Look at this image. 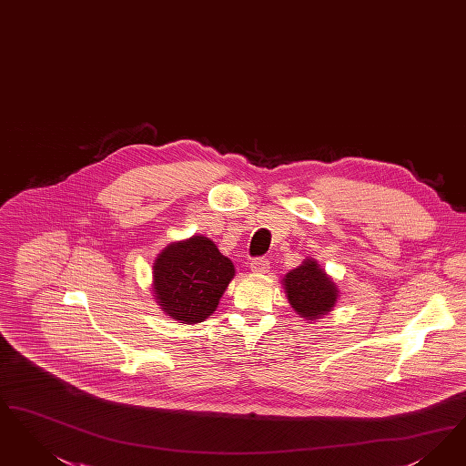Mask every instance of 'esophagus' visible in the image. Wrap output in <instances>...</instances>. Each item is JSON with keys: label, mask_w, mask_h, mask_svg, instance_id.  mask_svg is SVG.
<instances>
[{"label": "esophagus", "mask_w": 466, "mask_h": 466, "mask_svg": "<svg viewBox=\"0 0 466 466\" xmlns=\"http://www.w3.org/2000/svg\"><path fill=\"white\" fill-rule=\"evenodd\" d=\"M270 268V263L267 258H257V260L251 261V272L255 274H267Z\"/></svg>", "instance_id": "esophagus-1"}]
</instances>
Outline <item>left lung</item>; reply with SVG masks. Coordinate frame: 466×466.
I'll use <instances>...</instances> for the list:
<instances>
[{"label":"left lung","mask_w":466,"mask_h":466,"mask_svg":"<svg viewBox=\"0 0 466 466\" xmlns=\"http://www.w3.org/2000/svg\"><path fill=\"white\" fill-rule=\"evenodd\" d=\"M282 288L289 305L299 317L316 320L335 309L339 297L338 286L314 258H305L297 268L282 278Z\"/></svg>","instance_id":"left-lung-1"}]
</instances>
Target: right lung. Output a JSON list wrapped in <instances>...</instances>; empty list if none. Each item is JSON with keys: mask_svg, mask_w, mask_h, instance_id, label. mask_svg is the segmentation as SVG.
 Returning <instances> with one entry per match:
<instances>
[{"mask_svg": "<svg viewBox=\"0 0 466 466\" xmlns=\"http://www.w3.org/2000/svg\"><path fill=\"white\" fill-rule=\"evenodd\" d=\"M230 258L205 236L171 242L152 263V291L177 322L198 324L211 316L234 279Z\"/></svg>", "mask_w": 466, "mask_h": 466, "instance_id": "obj_1", "label": "right lung"}]
</instances>
